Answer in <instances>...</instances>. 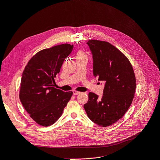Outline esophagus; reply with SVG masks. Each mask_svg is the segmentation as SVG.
Returning <instances> with one entry per match:
<instances>
[{
    "mask_svg": "<svg viewBox=\"0 0 160 160\" xmlns=\"http://www.w3.org/2000/svg\"><path fill=\"white\" fill-rule=\"evenodd\" d=\"M72 92H73V94H74V95H75V96H76V95H78V94L81 93V92H77V91H76V90H73V91H72Z\"/></svg>",
    "mask_w": 160,
    "mask_h": 160,
    "instance_id": "esophagus-1",
    "label": "esophagus"
}]
</instances>
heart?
<instances>
[{"instance_id": "obj_1", "label": "heart", "mask_w": 160, "mask_h": 160, "mask_svg": "<svg viewBox=\"0 0 160 160\" xmlns=\"http://www.w3.org/2000/svg\"><path fill=\"white\" fill-rule=\"evenodd\" d=\"M82 56H86L85 53L83 51H78V52L76 53V57H82Z\"/></svg>"}]
</instances>
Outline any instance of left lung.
<instances>
[{"instance_id": "8db88e82", "label": "left lung", "mask_w": 160, "mask_h": 160, "mask_svg": "<svg viewBox=\"0 0 160 160\" xmlns=\"http://www.w3.org/2000/svg\"><path fill=\"white\" fill-rule=\"evenodd\" d=\"M93 57V74L105 87L102 99L90 92L84 107L88 117L100 127L119 121L131 106L136 89V78L127 57L107 41L89 40Z\"/></svg>"}]
</instances>
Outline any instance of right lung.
<instances>
[{
  "label": "right lung",
  "instance_id": "right-lung-1",
  "mask_svg": "<svg viewBox=\"0 0 160 160\" xmlns=\"http://www.w3.org/2000/svg\"><path fill=\"white\" fill-rule=\"evenodd\" d=\"M73 47L66 43L39 51L29 61L22 73L20 102L32 119L41 126L54 124L72 96V92L55 88L54 78Z\"/></svg>",
  "mask_w": 160,
  "mask_h": 160
}]
</instances>
